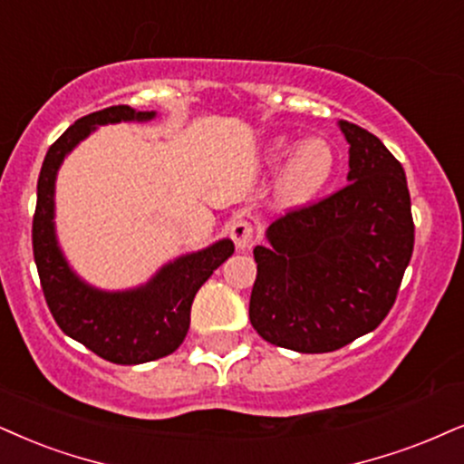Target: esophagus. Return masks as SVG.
<instances>
[{
  "label": "esophagus",
  "mask_w": 464,
  "mask_h": 464,
  "mask_svg": "<svg viewBox=\"0 0 464 464\" xmlns=\"http://www.w3.org/2000/svg\"><path fill=\"white\" fill-rule=\"evenodd\" d=\"M230 237L238 251H249L251 245H254V227H251L249 221L238 219L230 226Z\"/></svg>",
  "instance_id": "1"
}]
</instances>
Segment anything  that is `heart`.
Returning a JSON list of instances; mask_svg holds the SVG:
<instances>
[{
	"mask_svg": "<svg viewBox=\"0 0 464 464\" xmlns=\"http://www.w3.org/2000/svg\"><path fill=\"white\" fill-rule=\"evenodd\" d=\"M288 157L276 180V204L279 208H299L329 185L335 171V152L329 141L312 137L295 148L288 137H276L268 141L265 159L276 165Z\"/></svg>",
	"mask_w": 464,
	"mask_h": 464,
	"instance_id": "1",
	"label": "heart"
}]
</instances>
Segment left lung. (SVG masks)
Returning <instances> with one entry per match:
<instances>
[{"mask_svg":"<svg viewBox=\"0 0 464 464\" xmlns=\"http://www.w3.org/2000/svg\"><path fill=\"white\" fill-rule=\"evenodd\" d=\"M348 185L271 223L249 320L271 344L331 353L374 331L396 301L415 227L402 165L376 135L340 120Z\"/></svg>","mask_w":464,"mask_h":464,"instance_id":"8db88e82","label":"left lung"}]
</instances>
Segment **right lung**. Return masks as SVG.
I'll return each instance as SVG.
<instances>
[{
    "label": "right lung",
    "mask_w": 464,
    "mask_h": 464,
    "mask_svg": "<svg viewBox=\"0 0 464 464\" xmlns=\"http://www.w3.org/2000/svg\"><path fill=\"white\" fill-rule=\"evenodd\" d=\"M157 111L113 105L79 118L49 148L38 176L32 243L44 299L55 323L79 344L120 365L168 357L185 340L191 303L202 284L234 254L230 238L165 262L146 284L127 290H102L68 265L55 232V180L60 165L85 137L118 122H150Z\"/></svg>",
    "instance_id": "obj_1"
}]
</instances>
